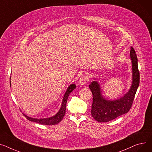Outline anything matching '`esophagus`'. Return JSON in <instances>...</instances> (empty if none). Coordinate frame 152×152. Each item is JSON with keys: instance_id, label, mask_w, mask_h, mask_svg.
Listing matches in <instances>:
<instances>
[{"instance_id": "esophagus-1", "label": "esophagus", "mask_w": 152, "mask_h": 152, "mask_svg": "<svg viewBox=\"0 0 152 152\" xmlns=\"http://www.w3.org/2000/svg\"><path fill=\"white\" fill-rule=\"evenodd\" d=\"M88 79V76L86 74H83L80 78L79 83L81 85H84L86 84L87 80Z\"/></svg>"}]
</instances>
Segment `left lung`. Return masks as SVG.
I'll list each match as a JSON object with an SVG mask.
<instances>
[{
  "label": "left lung",
  "mask_w": 152,
  "mask_h": 152,
  "mask_svg": "<svg viewBox=\"0 0 152 152\" xmlns=\"http://www.w3.org/2000/svg\"><path fill=\"white\" fill-rule=\"evenodd\" d=\"M132 64V83L129 91L121 97L115 100H109L102 96L101 88L96 78L89 85L93 94L91 106L92 117L98 122L110 121L129 112L139 85L140 75L138 70L137 58L132 47L130 51Z\"/></svg>",
  "instance_id": "obj_1"
}]
</instances>
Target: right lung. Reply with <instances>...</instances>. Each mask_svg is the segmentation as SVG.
<instances>
[{"label":"right lung","instance_id":"1","mask_svg":"<svg viewBox=\"0 0 152 152\" xmlns=\"http://www.w3.org/2000/svg\"><path fill=\"white\" fill-rule=\"evenodd\" d=\"M10 83L11 85V82H10ZM75 88H76V85L75 84H71L69 86L64 95L63 99H62V104H61L59 110L56 114H55L54 116H53V117L46 118H34L28 117V116L26 115L24 113H23V115L25 116L27 119L31 121L35 122L41 124H45V125H54V124H57L62 120L64 116L65 115L67 98L70 93L72 92Z\"/></svg>","mask_w":152,"mask_h":152}]
</instances>
